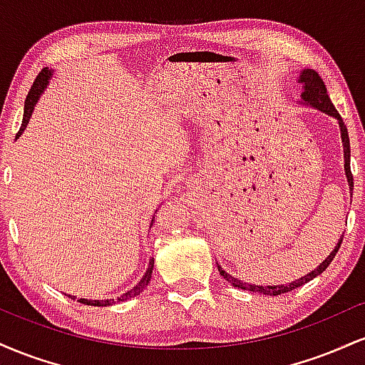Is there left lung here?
Segmentation results:
<instances>
[{"instance_id":"8db88e82","label":"left lung","mask_w":365,"mask_h":365,"mask_svg":"<svg viewBox=\"0 0 365 365\" xmlns=\"http://www.w3.org/2000/svg\"><path fill=\"white\" fill-rule=\"evenodd\" d=\"M297 82L302 86V94H300V101L297 103H302L305 106H311L314 110H319L322 113H326L328 116H333L334 120H336L338 127H340V135H341V145H343V168H345V177H346V182H349V188H350V195L351 192H354V177H351V171H350V139H349V130H346L345 123H343L340 113L336 111V108L333 106V103H331L329 96H328V91H326V86L324 82H322V78L319 77V73L316 72V70L312 68H302L300 70L299 77H297ZM341 240H343V235L340 240H338L336 247H334L333 250H331V254L328 257L322 261L319 266L316 267V269L311 271V273H307L302 278L299 279H293L292 283H283V284H254V283H245L242 282V279L235 278V276H232L230 273H226L223 267L217 264V271H220L221 278H225L226 282L232 283L233 287L237 288H242V290H247V292H254V293H261V295H271V297H276V295H282V293H287V292H292L295 290V288L302 287L307 282H311V279L316 278V276H319L322 271L326 269V267L329 266L331 261L334 259V255H336L338 249H340L341 245Z\"/></svg>"}]
</instances>
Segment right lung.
<instances>
[{"instance_id": "obj_1", "label": "right lung", "mask_w": 365, "mask_h": 365, "mask_svg": "<svg viewBox=\"0 0 365 365\" xmlns=\"http://www.w3.org/2000/svg\"><path fill=\"white\" fill-rule=\"evenodd\" d=\"M53 77V70L51 68H43L39 72V75H37V78L34 81V83H32L31 91H29L27 94V99H25V108H24V120H22V127H20L19 133H16V137H20L24 133L25 127H27L29 120H31L32 113H34V108L37 101H39L41 94H43L46 87L49 86V81H51ZM154 223V216L153 220H150V226H153ZM153 267H154V257L149 259V266H148V271H145V274L142 276L140 282L135 284L133 288H130V290L127 293H123V295L118 297V299H106V300H87V299H78V302L81 304H86V305H94V307H108V305H113V304H118V302H125V300L132 299V297L135 295H140L142 290H144L145 287H148V283L150 282V276H153ZM72 297V295H68ZM72 299H75V297H72Z\"/></svg>"}]
</instances>
